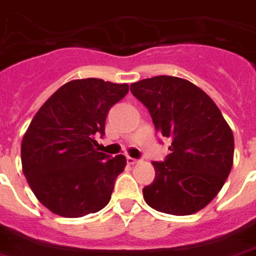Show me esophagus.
<instances>
[{"label":"esophagus","instance_id":"1","mask_svg":"<svg viewBox=\"0 0 256 256\" xmlns=\"http://www.w3.org/2000/svg\"><path fill=\"white\" fill-rule=\"evenodd\" d=\"M126 162H128V165H136L139 161L135 160V158H132V156H126Z\"/></svg>","mask_w":256,"mask_h":256}]
</instances>
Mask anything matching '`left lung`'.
<instances>
[{
  "instance_id": "8db88e82",
  "label": "left lung",
  "mask_w": 256,
  "mask_h": 256,
  "mask_svg": "<svg viewBox=\"0 0 256 256\" xmlns=\"http://www.w3.org/2000/svg\"><path fill=\"white\" fill-rule=\"evenodd\" d=\"M150 112L154 126L170 138V154L152 162L156 180L143 188L154 210L190 216L216 198L233 165L230 126L208 95L182 78L156 76L130 84Z\"/></svg>"
}]
</instances>
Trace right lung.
<instances>
[{
	"mask_svg": "<svg viewBox=\"0 0 256 256\" xmlns=\"http://www.w3.org/2000/svg\"><path fill=\"white\" fill-rule=\"evenodd\" d=\"M126 83L78 79L61 86L34 116L22 140V166L34 195L50 212L78 218L109 203L126 158L95 148L112 106Z\"/></svg>",
	"mask_w": 256,
	"mask_h": 256,
	"instance_id": "obj_1",
	"label": "right lung"
}]
</instances>
